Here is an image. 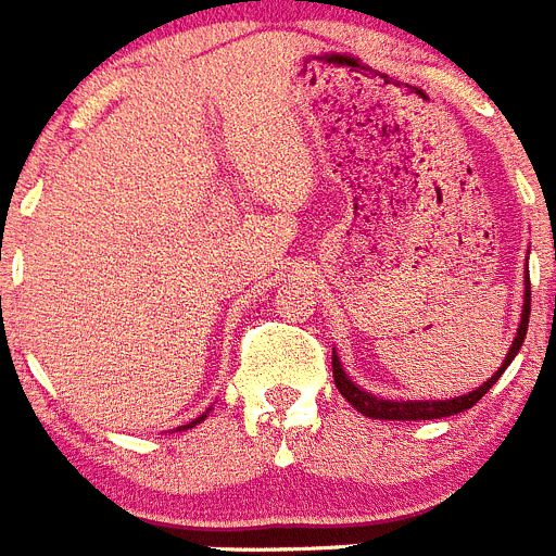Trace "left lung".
Here are the masks:
<instances>
[{"label":"left lung","instance_id":"1","mask_svg":"<svg viewBox=\"0 0 556 556\" xmlns=\"http://www.w3.org/2000/svg\"><path fill=\"white\" fill-rule=\"evenodd\" d=\"M529 313H532V288H529V271L523 277V311H520V325L518 332H515V341H511L509 352H506L504 364L498 366V371L492 375L486 383H481L479 389H472L467 394H458V397L451 400H383V397H375V394L364 392L358 383H352V378L344 371L341 366V358L336 355L332 350V378H336L338 392L344 394L346 403L352 408H358L364 417L371 419H408V422H417V419H442V417H453V414H462L467 408L479 403L486 392H490L492 386L498 383V378L506 371V366L515 361V355L520 352L523 346V338H526V327H529Z\"/></svg>","mask_w":556,"mask_h":556}]
</instances>
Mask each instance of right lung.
Masks as SVG:
<instances>
[{"instance_id":"obj_1","label":"right lung","mask_w":556,"mask_h":556,"mask_svg":"<svg viewBox=\"0 0 556 556\" xmlns=\"http://www.w3.org/2000/svg\"><path fill=\"white\" fill-rule=\"evenodd\" d=\"M206 414H210V408H206V412L201 414V417H198V419H192L190 425H181V428H178V431H187V428H192V425H198V422H201V419H206Z\"/></svg>"}]
</instances>
